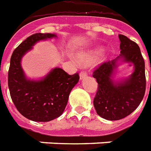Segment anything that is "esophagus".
I'll list each match as a JSON object with an SVG mask.
<instances>
[{
    "mask_svg": "<svg viewBox=\"0 0 151 151\" xmlns=\"http://www.w3.org/2000/svg\"><path fill=\"white\" fill-rule=\"evenodd\" d=\"M86 76H87V72L84 71V70H82V71H81V73H80V79L83 80L84 78H85Z\"/></svg>",
    "mask_w": 151,
    "mask_h": 151,
    "instance_id": "1",
    "label": "esophagus"
}]
</instances>
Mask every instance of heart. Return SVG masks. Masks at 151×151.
<instances>
[{"mask_svg":"<svg viewBox=\"0 0 151 151\" xmlns=\"http://www.w3.org/2000/svg\"><path fill=\"white\" fill-rule=\"evenodd\" d=\"M101 52V49H96V50L89 51L88 53H81L78 55V58L81 63L85 64L90 63L91 62L94 60L99 53Z\"/></svg>","mask_w":151,"mask_h":151,"instance_id":"b5f03b06","label":"heart"}]
</instances>
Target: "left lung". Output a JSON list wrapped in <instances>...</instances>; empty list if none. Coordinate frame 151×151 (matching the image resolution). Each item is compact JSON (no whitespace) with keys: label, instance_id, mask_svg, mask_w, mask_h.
<instances>
[{"label":"left lung","instance_id":"left-lung-1","mask_svg":"<svg viewBox=\"0 0 151 151\" xmlns=\"http://www.w3.org/2000/svg\"><path fill=\"white\" fill-rule=\"evenodd\" d=\"M119 38L120 57L135 67L131 76L119 84L112 81L117 58L102 63L93 72L98 84L93 99L95 110L98 115L108 120H119L130 115L140 105L146 92L145 61L138 45L121 34Z\"/></svg>","mask_w":151,"mask_h":151}]
</instances>
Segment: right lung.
Returning <instances> with one entry per match:
<instances>
[{
    "instance_id": "1",
    "label": "right lung",
    "mask_w": 151,
    "mask_h": 151,
    "mask_svg": "<svg viewBox=\"0 0 151 151\" xmlns=\"http://www.w3.org/2000/svg\"><path fill=\"white\" fill-rule=\"evenodd\" d=\"M56 36L51 33H36L28 36L14 50L8 71V86L14 104L19 113L28 119L48 122L60 116L68 101L70 91L80 76L69 75L55 68L44 80L28 81L25 78L20 61L23 54L40 40Z\"/></svg>"
}]
</instances>
